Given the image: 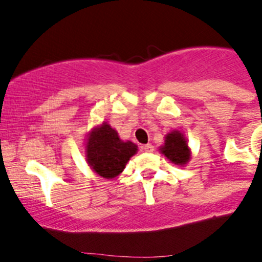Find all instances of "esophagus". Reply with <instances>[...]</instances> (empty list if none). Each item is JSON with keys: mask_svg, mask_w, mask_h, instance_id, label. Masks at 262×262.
I'll use <instances>...</instances> for the list:
<instances>
[{"mask_svg": "<svg viewBox=\"0 0 262 262\" xmlns=\"http://www.w3.org/2000/svg\"><path fill=\"white\" fill-rule=\"evenodd\" d=\"M143 150L144 152H153V146L150 143H148L146 146H143Z\"/></svg>", "mask_w": 262, "mask_h": 262, "instance_id": "esophagus-1", "label": "esophagus"}]
</instances>
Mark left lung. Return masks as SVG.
Here are the masks:
<instances>
[{"mask_svg":"<svg viewBox=\"0 0 262 262\" xmlns=\"http://www.w3.org/2000/svg\"><path fill=\"white\" fill-rule=\"evenodd\" d=\"M161 152L175 165H185L190 160L186 139L180 132H172L166 136L165 146L161 147Z\"/></svg>","mask_w":262,"mask_h":262,"instance_id":"8db88e82","label":"left lung"}]
</instances>
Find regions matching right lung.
<instances>
[{
    "label": "right lung",
    "mask_w": 262,
    "mask_h": 262,
    "mask_svg": "<svg viewBox=\"0 0 262 262\" xmlns=\"http://www.w3.org/2000/svg\"><path fill=\"white\" fill-rule=\"evenodd\" d=\"M86 148L89 165L97 175L105 179L118 176L137 152L136 144L121 141L118 133L106 123L91 132Z\"/></svg>",
    "instance_id": "1"
}]
</instances>
